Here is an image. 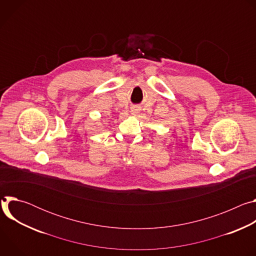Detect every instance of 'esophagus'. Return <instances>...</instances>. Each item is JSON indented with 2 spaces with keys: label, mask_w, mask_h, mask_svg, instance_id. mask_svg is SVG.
Segmentation results:
<instances>
[{
  "label": "esophagus",
  "mask_w": 256,
  "mask_h": 256,
  "mask_svg": "<svg viewBox=\"0 0 256 256\" xmlns=\"http://www.w3.org/2000/svg\"><path fill=\"white\" fill-rule=\"evenodd\" d=\"M132 114H134V116H136L138 112H140V108H138V107H132Z\"/></svg>",
  "instance_id": "1"
}]
</instances>
